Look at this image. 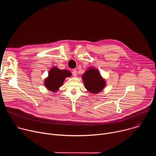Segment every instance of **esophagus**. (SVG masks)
<instances>
[{"label": "esophagus", "mask_w": 156, "mask_h": 156, "mask_svg": "<svg viewBox=\"0 0 156 156\" xmlns=\"http://www.w3.org/2000/svg\"><path fill=\"white\" fill-rule=\"evenodd\" d=\"M72 74H73V75L75 77H76L77 76V71H76V70H73V72H72Z\"/></svg>", "instance_id": "esophagus-1"}]
</instances>
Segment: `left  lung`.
Instances as JSON below:
<instances>
[{
	"instance_id": "8db88e82",
	"label": "left lung",
	"mask_w": 156,
	"mask_h": 156,
	"mask_svg": "<svg viewBox=\"0 0 156 156\" xmlns=\"http://www.w3.org/2000/svg\"><path fill=\"white\" fill-rule=\"evenodd\" d=\"M82 80L84 87L93 94L101 93L106 85L105 79L101 76L100 72L94 67H89L82 75Z\"/></svg>"
}]
</instances>
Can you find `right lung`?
Returning <instances> with one entry per match:
<instances>
[{
	"label": "right lung",
	"instance_id": "obj_1",
	"mask_svg": "<svg viewBox=\"0 0 156 156\" xmlns=\"http://www.w3.org/2000/svg\"><path fill=\"white\" fill-rule=\"evenodd\" d=\"M72 73L67 70H60L57 66L52 67L48 73V76L44 79V84L47 90L57 93L62 86L66 78L70 77Z\"/></svg>",
	"mask_w": 156,
	"mask_h": 156
}]
</instances>
